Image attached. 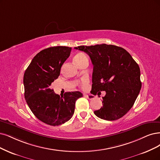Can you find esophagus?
I'll list each match as a JSON object with an SVG mask.
<instances>
[{"label": "esophagus", "instance_id": "esophagus-1", "mask_svg": "<svg viewBox=\"0 0 160 160\" xmlns=\"http://www.w3.org/2000/svg\"><path fill=\"white\" fill-rule=\"evenodd\" d=\"M85 96L88 99H94V98H95L93 95H92V94H86V95H85Z\"/></svg>", "mask_w": 160, "mask_h": 160}]
</instances>
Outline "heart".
Masks as SVG:
<instances>
[{
  "label": "heart",
  "mask_w": 160,
  "mask_h": 160,
  "mask_svg": "<svg viewBox=\"0 0 160 160\" xmlns=\"http://www.w3.org/2000/svg\"><path fill=\"white\" fill-rule=\"evenodd\" d=\"M86 57V55L84 54V53H82V52H79L74 57V61H78L80 60H81V59H82L83 58ZM88 80L87 79H84L83 80H82V84H81V86L82 88H84L86 84H88Z\"/></svg>",
  "instance_id": "heart-1"
}]
</instances>
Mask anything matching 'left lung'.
I'll list each match as a JSON object with an SVG mask.
<instances>
[{"label": "left lung", "mask_w": 160, "mask_h": 160, "mask_svg": "<svg viewBox=\"0 0 160 160\" xmlns=\"http://www.w3.org/2000/svg\"><path fill=\"white\" fill-rule=\"evenodd\" d=\"M74 49L90 56L93 64L91 93L101 94L103 106L94 111L102 119H120L132 108L140 93L142 83L138 64L122 47L101 44L78 46Z\"/></svg>", "instance_id": "1"}]
</instances>
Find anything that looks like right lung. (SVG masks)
Returning a JSON list of instances; mask_svg holds the SVG:
<instances>
[{
    "instance_id": "1",
    "label": "right lung",
    "mask_w": 160,
    "mask_h": 160,
    "mask_svg": "<svg viewBox=\"0 0 160 160\" xmlns=\"http://www.w3.org/2000/svg\"><path fill=\"white\" fill-rule=\"evenodd\" d=\"M71 49L57 46L41 51L23 75L24 97L29 109L39 120L49 125H61L70 120L76 101L83 96L80 92H70L61 97L50 88L60 75L62 65L69 57Z\"/></svg>"
}]
</instances>
